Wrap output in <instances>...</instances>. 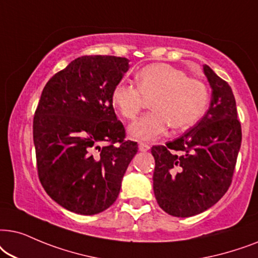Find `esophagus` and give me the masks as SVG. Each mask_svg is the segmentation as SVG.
Returning <instances> with one entry per match:
<instances>
[{
	"label": "esophagus",
	"mask_w": 258,
	"mask_h": 258,
	"mask_svg": "<svg viewBox=\"0 0 258 258\" xmlns=\"http://www.w3.org/2000/svg\"><path fill=\"white\" fill-rule=\"evenodd\" d=\"M150 150V145L146 143H139V151L140 152H146Z\"/></svg>",
	"instance_id": "1"
}]
</instances>
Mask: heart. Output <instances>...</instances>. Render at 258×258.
<instances>
[{
  "instance_id": "b5f03b06",
  "label": "heart",
  "mask_w": 258,
  "mask_h": 258,
  "mask_svg": "<svg viewBox=\"0 0 258 258\" xmlns=\"http://www.w3.org/2000/svg\"><path fill=\"white\" fill-rule=\"evenodd\" d=\"M136 79L138 88L121 80L111 93L113 107L125 119H135L145 98H153V111L140 116L128 127V135L133 139L152 142L165 135L170 126L185 130L197 122L207 111V86L198 79L186 78L179 68L169 63H152L142 68Z\"/></svg>"
}]
</instances>
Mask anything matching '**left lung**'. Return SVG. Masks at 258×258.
Masks as SVG:
<instances>
[{
    "label": "left lung",
    "instance_id": "8db88e82",
    "mask_svg": "<svg viewBox=\"0 0 258 258\" xmlns=\"http://www.w3.org/2000/svg\"><path fill=\"white\" fill-rule=\"evenodd\" d=\"M210 107L187 132L166 146H153V191L157 203L174 217L202 214L221 199L231 184L242 143L232 89L208 64Z\"/></svg>",
    "mask_w": 258,
    "mask_h": 258
}]
</instances>
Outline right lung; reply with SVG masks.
<instances>
[{
  "instance_id": "obj_1",
  "label": "right lung",
  "mask_w": 258,
  "mask_h": 258,
  "mask_svg": "<svg viewBox=\"0 0 258 258\" xmlns=\"http://www.w3.org/2000/svg\"><path fill=\"white\" fill-rule=\"evenodd\" d=\"M126 57L89 55L72 61L44 86L33 122L37 172L48 196L68 211L97 215L118 198L138 152L111 102L128 71Z\"/></svg>"
}]
</instances>
